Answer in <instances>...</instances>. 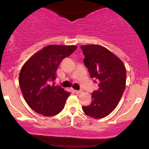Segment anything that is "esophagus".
Masks as SVG:
<instances>
[{
    "label": "esophagus",
    "mask_w": 149,
    "mask_h": 149,
    "mask_svg": "<svg viewBox=\"0 0 149 149\" xmlns=\"http://www.w3.org/2000/svg\"><path fill=\"white\" fill-rule=\"evenodd\" d=\"M82 90H75V92H76V94H80V93H82Z\"/></svg>",
    "instance_id": "34e87169"
}]
</instances>
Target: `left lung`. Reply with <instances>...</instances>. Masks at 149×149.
<instances>
[{
  "label": "left lung",
  "mask_w": 149,
  "mask_h": 149,
  "mask_svg": "<svg viewBox=\"0 0 149 149\" xmlns=\"http://www.w3.org/2000/svg\"><path fill=\"white\" fill-rule=\"evenodd\" d=\"M80 47L85 66L91 78L97 80L99 86L92 92L91 104L82 108L86 115L102 118L116 109L122 97L126 84L125 67L117 56L103 46L92 44Z\"/></svg>",
  "instance_id": "left-lung-1"
}]
</instances>
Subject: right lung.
Returning <instances> with one entry per match:
<instances>
[{
	"mask_svg": "<svg viewBox=\"0 0 149 149\" xmlns=\"http://www.w3.org/2000/svg\"><path fill=\"white\" fill-rule=\"evenodd\" d=\"M76 45H49L28 59L20 71L19 83L31 109L45 116H53L64 109L71 95L51 83L56 79L59 64L76 50Z\"/></svg>",
	"mask_w": 149,
	"mask_h": 149,
	"instance_id": "right-lung-1",
	"label": "right lung"
}]
</instances>
